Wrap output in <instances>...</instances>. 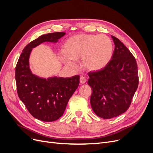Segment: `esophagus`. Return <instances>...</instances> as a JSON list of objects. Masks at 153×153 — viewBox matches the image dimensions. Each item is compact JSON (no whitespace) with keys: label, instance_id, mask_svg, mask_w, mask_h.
Listing matches in <instances>:
<instances>
[{"label":"esophagus","instance_id":"34e87169","mask_svg":"<svg viewBox=\"0 0 153 153\" xmlns=\"http://www.w3.org/2000/svg\"><path fill=\"white\" fill-rule=\"evenodd\" d=\"M86 81H87V80H86V78L84 76H80V82L81 84H85V83L86 82Z\"/></svg>","mask_w":153,"mask_h":153}]
</instances>
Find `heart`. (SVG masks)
I'll use <instances>...</instances> for the list:
<instances>
[{
	"instance_id": "b5f03b06",
	"label": "heart",
	"mask_w": 153,
	"mask_h": 153,
	"mask_svg": "<svg viewBox=\"0 0 153 153\" xmlns=\"http://www.w3.org/2000/svg\"><path fill=\"white\" fill-rule=\"evenodd\" d=\"M112 52L113 44L108 36L80 34L66 41L59 58L71 69L76 68L75 61L81 59L83 68L87 71H96L107 65Z\"/></svg>"
}]
</instances>
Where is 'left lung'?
<instances>
[{
	"mask_svg": "<svg viewBox=\"0 0 153 153\" xmlns=\"http://www.w3.org/2000/svg\"><path fill=\"white\" fill-rule=\"evenodd\" d=\"M115 49L104 68L89 72L92 89L90 102L94 112L103 119L119 116L128 109L138 85L136 60L121 41L111 36Z\"/></svg>",
	"mask_w": 153,
	"mask_h": 153,
	"instance_id": "obj_1",
	"label": "left lung"
}]
</instances>
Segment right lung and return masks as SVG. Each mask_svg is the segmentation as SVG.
I'll use <instances>...</instances> for the list:
<instances>
[{"instance_id": "right-lung-1", "label": "right lung", "mask_w": 153, "mask_h": 153, "mask_svg": "<svg viewBox=\"0 0 153 153\" xmlns=\"http://www.w3.org/2000/svg\"><path fill=\"white\" fill-rule=\"evenodd\" d=\"M65 32L39 36L23 50L15 69L18 95L30 114L40 121L52 122L61 117L69 98L79 85L80 76L40 77L32 72L29 59L32 49L44 42L56 43Z\"/></svg>"}]
</instances>
